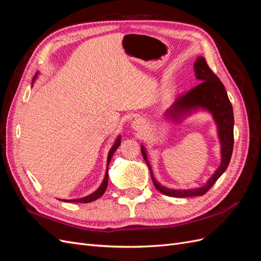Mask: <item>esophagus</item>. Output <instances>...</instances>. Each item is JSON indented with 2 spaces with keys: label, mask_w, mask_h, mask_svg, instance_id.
Returning a JSON list of instances; mask_svg holds the SVG:
<instances>
[{
  "label": "esophagus",
  "mask_w": 261,
  "mask_h": 261,
  "mask_svg": "<svg viewBox=\"0 0 261 261\" xmlns=\"http://www.w3.org/2000/svg\"><path fill=\"white\" fill-rule=\"evenodd\" d=\"M145 126L146 124L143 118H135V121L133 122V127L136 130H143L145 128Z\"/></svg>",
  "instance_id": "1"
}]
</instances>
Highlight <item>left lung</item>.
<instances>
[{"mask_svg":"<svg viewBox=\"0 0 261 261\" xmlns=\"http://www.w3.org/2000/svg\"><path fill=\"white\" fill-rule=\"evenodd\" d=\"M195 72L196 77L201 82L199 85L194 87L193 89L188 90L187 92L179 96L173 107L168 110L167 116L172 118L181 117L184 114H187L195 109L202 108L210 111L215 117V120L218 125L219 137L221 141V154H222V161L219 169L216 171L213 176L207 181V184L195 189H170L160 185L155 178L153 177L151 168L147 160V155L145 148L141 146V153L144 155L146 160L150 174L153 181V185L158 191L162 194L176 197V198H181V197H194V196H202L206 194L212 185L216 183L217 179L223 174V172L226 170L228 163H230L233 146H234V115H233V108L230 102V99L227 97L226 90L224 86L219 80V77L212 72L207 61L204 58L199 57L195 62Z\"/></svg>","mask_w":261,"mask_h":261,"instance_id":"1","label":"left lung"}]
</instances>
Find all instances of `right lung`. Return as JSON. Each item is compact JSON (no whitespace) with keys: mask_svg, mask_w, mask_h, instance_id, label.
<instances>
[{"mask_svg":"<svg viewBox=\"0 0 261 261\" xmlns=\"http://www.w3.org/2000/svg\"><path fill=\"white\" fill-rule=\"evenodd\" d=\"M121 144V137H118L115 141V144L113 145V147L111 148V150H110L109 152V155H108V167H107V171H106V176H105V179L103 181H102V184L100 185V187L97 189L96 192L92 193L91 195L87 196V197H84V198H80V199H73V200H64V201H68V202H84V203H88V202H91L93 200H96L98 198H100V197L105 194L106 189H107V186H108V180H109V175H108V169H109V164H110V161H111L112 156L114 154V152L116 151V149L118 148V146H120Z\"/></svg>","mask_w":261,"mask_h":261,"instance_id":"right-lung-1","label":"right lung"}]
</instances>
